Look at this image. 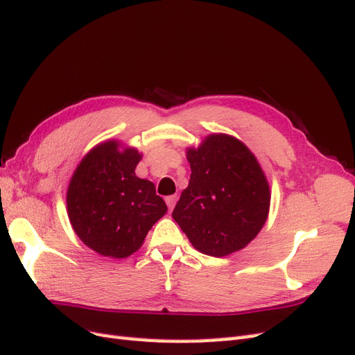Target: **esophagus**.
Returning <instances> with one entry per match:
<instances>
[{"label": "esophagus", "mask_w": 355, "mask_h": 355, "mask_svg": "<svg viewBox=\"0 0 355 355\" xmlns=\"http://www.w3.org/2000/svg\"><path fill=\"white\" fill-rule=\"evenodd\" d=\"M176 201H178V197H176V196H168V197H166V202H167L168 210H173Z\"/></svg>", "instance_id": "esophagus-1"}]
</instances>
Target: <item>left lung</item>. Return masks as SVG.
Here are the masks:
<instances>
[{
	"label": "left lung",
	"mask_w": 355,
	"mask_h": 355,
	"mask_svg": "<svg viewBox=\"0 0 355 355\" xmlns=\"http://www.w3.org/2000/svg\"><path fill=\"white\" fill-rule=\"evenodd\" d=\"M191 179L171 216L196 249L213 257L239 252L268 219L271 191L254 154L225 133L187 149Z\"/></svg>",
	"instance_id": "1"
}]
</instances>
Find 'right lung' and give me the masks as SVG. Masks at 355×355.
I'll return each mask as SVG.
<instances>
[{"label": "right lung", "mask_w": 355, "mask_h": 355, "mask_svg": "<svg viewBox=\"0 0 355 355\" xmlns=\"http://www.w3.org/2000/svg\"><path fill=\"white\" fill-rule=\"evenodd\" d=\"M142 154L110 139L92 148L67 191L71 227L89 249L124 259L141 249L148 231L167 211L151 180L135 170Z\"/></svg>", "instance_id": "add662e5"}]
</instances>
